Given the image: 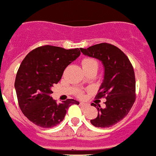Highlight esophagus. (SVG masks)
<instances>
[{
	"instance_id": "1",
	"label": "esophagus",
	"mask_w": 156,
	"mask_h": 156,
	"mask_svg": "<svg viewBox=\"0 0 156 156\" xmlns=\"http://www.w3.org/2000/svg\"><path fill=\"white\" fill-rule=\"evenodd\" d=\"M80 106H82L83 108H87V107H89V104H87V103H85V102H80Z\"/></svg>"
}]
</instances>
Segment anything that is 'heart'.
Segmentation results:
<instances>
[{
	"instance_id": "heart-1",
	"label": "heart",
	"mask_w": 156,
	"mask_h": 156,
	"mask_svg": "<svg viewBox=\"0 0 156 156\" xmlns=\"http://www.w3.org/2000/svg\"><path fill=\"white\" fill-rule=\"evenodd\" d=\"M82 66L83 69H87L90 68H98V62L93 58H84L82 60Z\"/></svg>"
}]
</instances>
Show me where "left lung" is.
<instances>
[{"mask_svg":"<svg viewBox=\"0 0 156 156\" xmlns=\"http://www.w3.org/2000/svg\"><path fill=\"white\" fill-rule=\"evenodd\" d=\"M80 51L85 55L101 60L105 67L104 80L95 98H106L105 107L102 108L99 104L92 103V106H97L98 113L90 122L96 127L113 126L126 116L136 99L133 66L119 48L108 43L81 48Z\"/></svg>","mask_w":156,"mask_h":156,"instance_id":"1","label":"left lung"}]
</instances>
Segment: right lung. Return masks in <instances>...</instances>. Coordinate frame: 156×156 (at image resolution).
<instances>
[{
  "label": "right lung",
  "instance_id": "right-lung-1",
  "mask_svg": "<svg viewBox=\"0 0 156 156\" xmlns=\"http://www.w3.org/2000/svg\"><path fill=\"white\" fill-rule=\"evenodd\" d=\"M80 55L79 48L66 50L44 45L31 51L23 59L16 74L15 87L19 108L34 124L43 128L57 126L70 106L79 104L73 99L57 104L51 94L66 67Z\"/></svg>",
  "mask_w": 156,
  "mask_h": 156
}]
</instances>
